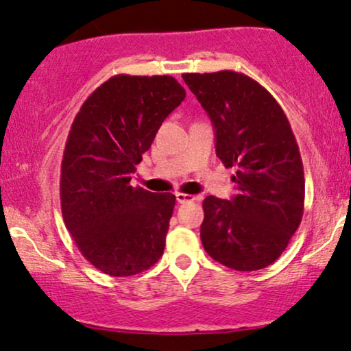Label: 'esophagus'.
<instances>
[{"label": "esophagus", "mask_w": 351, "mask_h": 351, "mask_svg": "<svg viewBox=\"0 0 351 351\" xmlns=\"http://www.w3.org/2000/svg\"><path fill=\"white\" fill-rule=\"evenodd\" d=\"M196 196H191V195H186V193H176V201L178 203H189V201H195Z\"/></svg>", "instance_id": "esophagus-1"}]
</instances>
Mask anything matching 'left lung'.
<instances>
[{
	"instance_id": "1",
	"label": "left lung",
	"mask_w": 351,
	"mask_h": 351,
	"mask_svg": "<svg viewBox=\"0 0 351 351\" xmlns=\"http://www.w3.org/2000/svg\"><path fill=\"white\" fill-rule=\"evenodd\" d=\"M183 80L211 119L217 158L236 168L237 195L203 201L204 251L236 271L267 267L304 215V167L291 123L277 100L241 72L183 74Z\"/></svg>"
}]
</instances>
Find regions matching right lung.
<instances>
[{
    "label": "right lung",
    "mask_w": 351,
    "mask_h": 351,
    "mask_svg": "<svg viewBox=\"0 0 351 351\" xmlns=\"http://www.w3.org/2000/svg\"><path fill=\"white\" fill-rule=\"evenodd\" d=\"M186 97L171 75H114L72 122L60 165V208L80 254L112 277L162 257L175 195L132 186L163 120Z\"/></svg>",
    "instance_id": "add662e5"
}]
</instances>
